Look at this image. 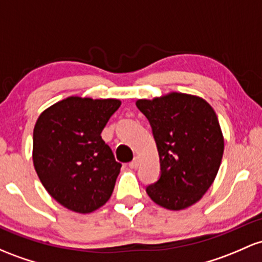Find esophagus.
Listing matches in <instances>:
<instances>
[{
  "instance_id": "1",
  "label": "esophagus",
  "mask_w": 262,
  "mask_h": 262,
  "mask_svg": "<svg viewBox=\"0 0 262 262\" xmlns=\"http://www.w3.org/2000/svg\"><path fill=\"white\" fill-rule=\"evenodd\" d=\"M139 163H140V159L137 157V158H134L130 163H129V166H130L132 169H137L138 166H139Z\"/></svg>"
}]
</instances>
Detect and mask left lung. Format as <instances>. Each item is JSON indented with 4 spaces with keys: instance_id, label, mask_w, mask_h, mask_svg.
<instances>
[{
    "instance_id": "8db88e82",
    "label": "left lung",
    "mask_w": 262,
    "mask_h": 262,
    "mask_svg": "<svg viewBox=\"0 0 262 262\" xmlns=\"http://www.w3.org/2000/svg\"><path fill=\"white\" fill-rule=\"evenodd\" d=\"M137 107L150 123L160 159V178L146 186L158 205L182 210L210 188L224 153V137L206 100L184 93L139 99Z\"/></svg>"
}]
</instances>
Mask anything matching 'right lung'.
<instances>
[{"label":"right lung","mask_w":262,"mask_h":262,"mask_svg":"<svg viewBox=\"0 0 262 262\" xmlns=\"http://www.w3.org/2000/svg\"><path fill=\"white\" fill-rule=\"evenodd\" d=\"M120 107L118 99L70 97L47 108L33 129V165L54 200L88 214L113 192L122 164L100 133Z\"/></svg>","instance_id":"obj_1"}]
</instances>
